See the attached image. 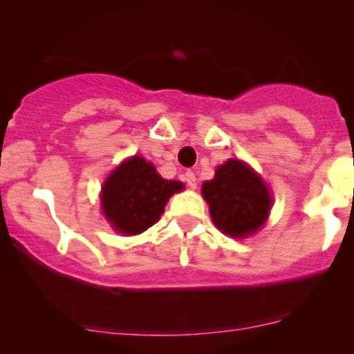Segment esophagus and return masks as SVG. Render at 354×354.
<instances>
[{
    "instance_id": "esophagus-1",
    "label": "esophagus",
    "mask_w": 354,
    "mask_h": 354,
    "mask_svg": "<svg viewBox=\"0 0 354 354\" xmlns=\"http://www.w3.org/2000/svg\"><path fill=\"white\" fill-rule=\"evenodd\" d=\"M184 183L192 187V189H195V187H196V175L193 174V171H186V174H184Z\"/></svg>"
}]
</instances>
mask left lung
I'll list each match as a JSON object with an SVG mask.
<instances>
[{"mask_svg":"<svg viewBox=\"0 0 354 354\" xmlns=\"http://www.w3.org/2000/svg\"><path fill=\"white\" fill-rule=\"evenodd\" d=\"M202 195L207 200L216 227L232 237L255 232L271 209V195L266 184L237 159H228L218 167L214 179L202 186Z\"/></svg>","mask_w":354,"mask_h":354,"instance_id":"left-lung-1","label":"left lung"}]
</instances>
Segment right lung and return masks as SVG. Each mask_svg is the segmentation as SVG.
Masks as SVG:
<instances>
[{
	"label": "right lung",
	"instance_id": "1",
	"mask_svg": "<svg viewBox=\"0 0 354 354\" xmlns=\"http://www.w3.org/2000/svg\"><path fill=\"white\" fill-rule=\"evenodd\" d=\"M183 183L162 179L156 168L140 156L127 159L102 186V211L115 230L133 236L159 220L165 204Z\"/></svg>",
	"mask_w": 354,
	"mask_h": 354
}]
</instances>
